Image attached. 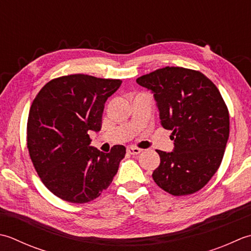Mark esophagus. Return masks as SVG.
<instances>
[{
    "instance_id": "34e87169",
    "label": "esophagus",
    "mask_w": 251,
    "mask_h": 251,
    "mask_svg": "<svg viewBox=\"0 0 251 251\" xmlns=\"http://www.w3.org/2000/svg\"><path fill=\"white\" fill-rule=\"evenodd\" d=\"M141 151H142L141 148H137V147H127L126 148V152L130 155H139Z\"/></svg>"
}]
</instances>
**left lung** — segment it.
<instances>
[{"label":"left lung","mask_w":251,"mask_h":251,"mask_svg":"<svg viewBox=\"0 0 251 251\" xmlns=\"http://www.w3.org/2000/svg\"><path fill=\"white\" fill-rule=\"evenodd\" d=\"M136 82L152 91L161 126L175 140L173 151L157 150L155 183L173 196L201 190L218 171L228 140V109L220 91L201 71L183 67L157 69Z\"/></svg>","instance_id":"left-lung-1"}]
</instances>
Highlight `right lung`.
Segmentation results:
<instances>
[{"mask_svg":"<svg viewBox=\"0 0 251 251\" xmlns=\"http://www.w3.org/2000/svg\"><path fill=\"white\" fill-rule=\"evenodd\" d=\"M119 79L75 74L50 80L32 101L27 145L41 181L55 196L73 203L94 201L112 182L126 156L124 145L104 154L90 146L89 131H100L105 101Z\"/></svg>","mask_w":251,"mask_h":251,"instance_id":"obj_1","label":"right lung"}]
</instances>
